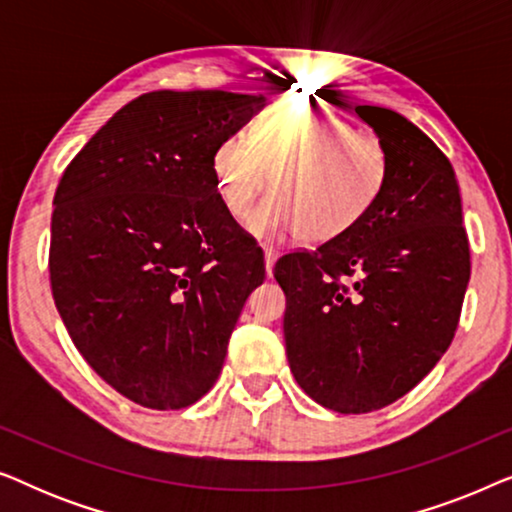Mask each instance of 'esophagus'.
<instances>
[{
    "mask_svg": "<svg viewBox=\"0 0 512 512\" xmlns=\"http://www.w3.org/2000/svg\"><path fill=\"white\" fill-rule=\"evenodd\" d=\"M263 254H265V272H268V277H272V268H275V261L279 254H277V249H272V247H265Z\"/></svg>",
    "mask_w": 512,
    "mask_h": 512,
    "instance_id": "34e87169",
    "label": "esophagus"
}]
</instances>
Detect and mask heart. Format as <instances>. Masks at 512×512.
<instances>
[{
    "label": "heart",
    "instance_id": "1",
    "mask_svg": "<svg viewBox=\"0 0 512 512\" xmlns=\"http://www.w3.org/2000/svg\"><path fill=\"white\" fill-rule=\"evenodd\" d=\"M214 167L223 205L237 221L247 219L272 186L275 195L249 223L256 235L300 233L305 242H328L373 209L387 184L389 156L380 137L342 118L277 109L258 118L251 142L226 139Z\"/></svg>",
    "mask_w": 512,
    "mask_h": 512
}]
</instances>
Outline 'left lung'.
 I'll list each match as a JSON object with an SVG mask.
<instances>
[{"instance_id":"left-lung-1","label":"left lung","mask_w":512,"mask_h":512,"mask_svg":"<svg viewBox=\"0 0 512 512\" xmlns=\"http://www.w3.org/2000/svg\"><path fill=\"white\" fill-rule=\"evenodd\" d=\"M354 111L387 149L382 195L349 233L275 265L291 373L312 401L342 415L380 410L431 373L471 279L450 160L396 111Z\"/></svg>"}]
</instances>
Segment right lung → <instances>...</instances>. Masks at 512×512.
Listing matches in <instances>:
<instances>
[{
    "instance_id": "1",
    "label": "right lung",
    "mask_w": 512,
    "mask_h": 512,
    "mask_svg": "<svg viewBox=\"0 0 512 512\" xmlns=\"http://www.w3.org/2000/svg\"><path fill=\"white\" fill-rule=\"evenodd\" d=\"M263 95L153 90L116 111L62 172L51 291L88 366L151 410L214 387L263 251L237 226L214 156Z\"/></svg>"
}]
</instances>
